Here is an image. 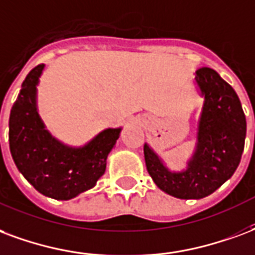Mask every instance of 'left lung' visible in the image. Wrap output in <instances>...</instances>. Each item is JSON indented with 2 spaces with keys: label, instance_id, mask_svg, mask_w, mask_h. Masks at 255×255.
I'll return each instance as SVG.
<instances>
[{
  "label": "left lung",
  "instance_id": "8db88e82",
  "mask_svg": "<svg viewBox=\"0 0 255 255\" xmlns=\"http://www.w3.org/2000/svg\"><path fill=\"white\" fill-rule=\"evenodd\" d=\"M204 99L197 122L195 151L181 171L170 170L144 143L148 174L161 190L177 199H203L230 180L237 170L246 139V116L235 90L209 67L196 71Z\"/></svg>",
  "mask_w": 255,
  "mask_h": 255
}]
</instances>
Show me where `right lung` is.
<instances>
[{
	"mask_svg": "<svg viewBox=\"0 0 255 255\" xmlns=\"http://www.w3.org/2000/svg\"><path fill=\"white\" fill-rule=\"evenodd\" d=\"M44 65L29 71L9 118V148L17 169L41 195L55 200L74 199L92 189L105 173L107 158L122 127L107 128L74 147L52 136L37 111V85Z\"/></svg>",
	"mask_w": 255,
	"mask_h": 255,
	"instance_id": "obj_1",
	"label": "right lung"
}]
</instances>
